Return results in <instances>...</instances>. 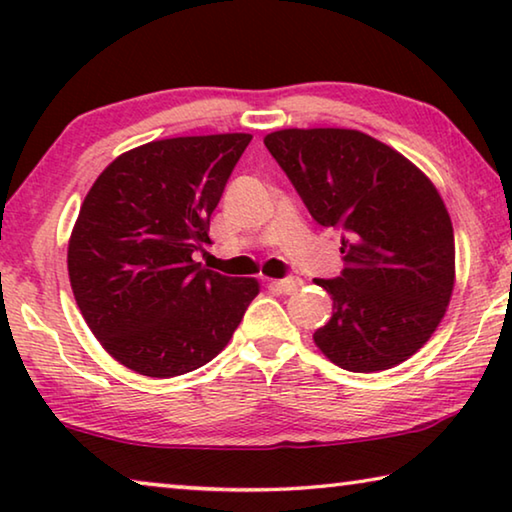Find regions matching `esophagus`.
Wrapping results in <instances>:
<instances>
[{
	"label": "esophagus",
	"instance_id": "obj_1",
	"mask_svg": "<svg viewBox=\"0 0 512 512\" xmlns=\"http://www.w3.org/2000/svg\"><path fill=\"white\" fill-rule=\"evenodd\" d=\"M273 287L280 293H293L302 287L300 277H284V280H275Z\"/></svg>",
	"mask_w": 512,
	"mask_h": 512
}]
</instances>
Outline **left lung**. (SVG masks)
<instances>
[{
	"label": "left lung",
	"mask_w": 512,
	"mask_h": 512,
	"mask_svg": "<svg viewBox=\"0 0 512 512\" xmlns=\"http://www.w3.org/2000/svg\"><path fill=\"white\" fill-rule=\"evenodd\" d=\"M264 144L309 214L343 230V273L314 280L334 302L318 350L350 372L413 357L454 291V228L438 189L402 153L350 128H284Z\"/></svg>",
	"instance_id": "1"
}]
</instances>
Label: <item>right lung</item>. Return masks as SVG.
Listing matches in <instances>:
<instances>
[{
	"instance_id": "1",
	"label": "right lung",
	"mask_w": 512,
	"mask_h": 512,
	"mask_svg": "<svg viewBox=\"0 0 512 512\" xmlns=\"http://www.w3.org/2000/svg\"><path fill=\"white\" fill-rule=\"evenodd\" d=\"M248 133L155 140L94 180L67 246L76 305L112 359L146 377L205 366L235 334L255 277L194 262Z\"/></svg>"
}]
</instances>
